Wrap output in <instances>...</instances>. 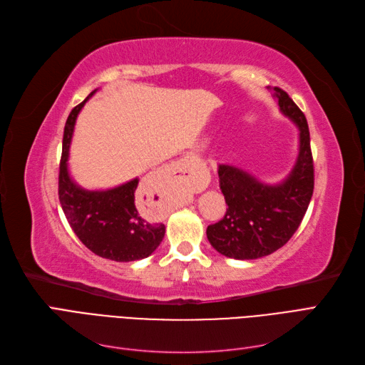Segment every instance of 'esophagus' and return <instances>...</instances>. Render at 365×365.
Returning <instances> with one entry per match:
<instances>
[{
    "label": "esophagus",
    "mask_w": 365,
    "mask_h": 365,
    "mask_svg": "<svg viewBox=\"0 0 365 365\" xmlns=\"http://www.w3.org/2000/svg\"><path fill=\"white\" fill-rule=\"evenodd\" d=\"M192 161H193L192 157H187V158L181 160L178 164L175 165V172L176 173H185L187 169H189V164H192Z\"/></svg>",
    "instance_id": "34e87169"
}]
</instances>
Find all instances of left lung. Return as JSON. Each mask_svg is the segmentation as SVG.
Wrapping results in <instances>:
<instances>
[{"label":"left lung","instance_id":"obj_1","mask_svg":"<svg viewBox=\"0 0 365 365\" xmlns=\"http://www.w3.org/2000/svg\"><path fill=\"white\" fill-rule=\"evenodd\" d=\"M280 111L300 130L291 173L279 184H263L235 165L219 164V187L228 205L225 216L207 227L212 247L227 257L251 260L268 256L300 227L314 193V160L304 114L282 88L274 86Z\"/></svg>","mask_w":365,"mask_h":365}]
</instances>
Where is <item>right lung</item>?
<instances>
[{"instance_id": "1", "label": "right lung", "mask_w": 365, "mask_h": 365, "mask_svg": "<svg viewBox=\"0 0 365 365\" xmlns=\"http://www.w3.org/2000/svg\"><path fill=\"white\" fill-rule=\"evenodd\" d=\"M96 91L73 108L65 123L59 164V201L76 236L97 256L115 262L146 259L161 244L165 227L153 220L149 197L138 190V178L114 189L93 192L83 190L68 173L67 161L76 118Z\"/></svg>"}]
</instances>
